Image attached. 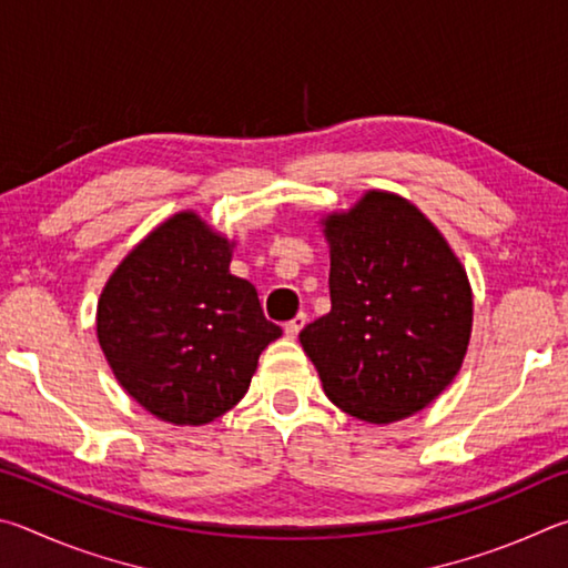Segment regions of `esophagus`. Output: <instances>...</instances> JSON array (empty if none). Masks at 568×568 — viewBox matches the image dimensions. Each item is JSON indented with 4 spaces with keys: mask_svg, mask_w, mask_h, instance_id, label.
<instances>
[{
    "mask_svg": "<svg viewBox=\"0 0 568 568\" xmlns=\"http://www.w3.org/2000/svg\"><path fill=\"white\" fill-rule=\"evenodd\" d=\"M304 324H306V314H304V312H300V314L294 316V320H290V322L284 324V334L290 336V339H296V334L302 332V326H304Z\"/></svg>",
    "mask_w": 568,
    "mask_h": 568,
    "instance_id": "obj_1",
    "label": "esophagus"
}]
</instances>
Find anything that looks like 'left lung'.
<instances>
[{
  "mask_svg": "<svg viewBox=\"0 0 568 568\" xmlns=\"http://www.w3.org/2000/svg\"><path fill=\"white\" fill-rule=\"evenodd\" d=\"M332 312L300 342L324 392L362 422L389 424L432 404L459 372L471 334L469 278L419 209L369 192L326 219Z\"/></svg>",
  "mask_w": 568,
  "mask_h": 568,
  "instance_id": "obj_1",
  "label": "left lung"
}]
</instances>
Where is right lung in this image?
<instances>
[{"mask_svg": "<svg viewBox=\"0 0 568 568\" xmlns=\"http://www.w3.org/2000/svg\"><path fill=\"white\" fill-rule=\"evenodd\" d=\"M229 242L192 212L156 226L109 278L97 334L119 384L172 424H209L242 399L282 336L256 290L229 274Z\"/></svg>", "mask_w": 568, "mask_h": 568, "instance_id": "add662e5", "label": "right lung"}]
</instances>
